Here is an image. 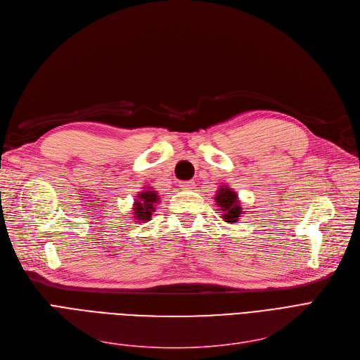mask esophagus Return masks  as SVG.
Instances as JSON below:
<instances>
[{"label": "esophagus", "mask_w": 360, "mask_h": 360, "mask_svg": "<svg viewBox=\"0 0 360 360\" xmlns=\"http://www.w3.org/2000/svg\"><path fill=\"white\" fill-rule=\"evenodd\" d=\"M179 186L181 187L183 191H191V189H193L195 187V181L193 180H187V181H180L179 183Z\"/></svg>", "instance_id": "1"}]
</instances>
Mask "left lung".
Instances as JSON below:
<instances>
[{"label":"left lung","instance_id":"obj_1","mask_svg":"<svg viewBox=\"0 0 360 360\" xmlns=\"http://www.w3.org/2000/svg\"><path fill=\"white\" fill-rule=\"evenodd\" d=\"M215 203L218 207V211L221 212L222 219L226 222H237L238 218L242 217V205L237 198V193L231 191L229 186H221L217 195H215Z\"/></svg>","mask_w":360,"mask_h":360}]
</instances>
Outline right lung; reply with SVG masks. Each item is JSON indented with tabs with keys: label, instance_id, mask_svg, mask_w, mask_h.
Here are the masks:
<instances>
[{
	"label": "right lung",
	"instance_id": "right-lung-1",
	"mask_svg": "<svg viewBox=\"0 0 360 360\" xmlns=\"http://www.w3.org/2000/svg\"><path fill=\"white\" fill-rule=\"evenodd\" d=\"M160 202L157 192L148 187L146 191L139 192L138 199L133 203V218L136 222H146L150 219L152 212L155 211V203Z\"/></svg>",
	"mask_w": 360,
	"mask_h": 360
}]
</instances>
